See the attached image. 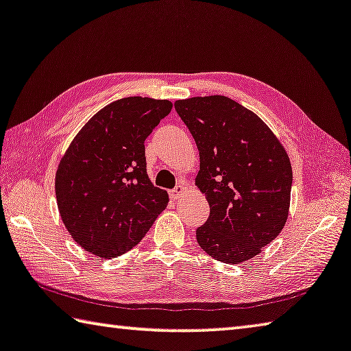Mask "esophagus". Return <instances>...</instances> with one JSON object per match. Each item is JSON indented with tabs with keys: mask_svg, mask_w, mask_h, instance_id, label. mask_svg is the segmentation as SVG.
<instances>
[{
	"mask_svg": "<svg viewBox=\"0 0 351 351\" xmlns=\"http://www.w3.org/2000/svg\"><path fill=\"white\" fill-rule=\"evenodd\" d=\"M184 193H186V187H184V184H178L175 190H171L170 195L173 199H181V197H184Z\"/></svg>",
	"mask_w": 351,
	"mask_h": 351,
	"instance_id": "1",
	"label": "esophagus"
}]
</instances>
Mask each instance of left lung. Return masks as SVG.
Masks as SVG:
<instances>
[{
    "label": "left lung",
    "instance_id": "left-lung-1",
    "mask_svg": "<svg viewBox=\"0 0 351 351\" xmlns=\"http://www.w3.org/2000/svg\"><path fill=\"white\" fill-rule=\"evenodd\" d=\"M175 109L199 150L196 186L210 206L197 244L221 263L253 258L289 216V155L263 119L222 95L180 99Z\"/></svg>",
    "mask_w": 351,
    "mask_h": 351
}]
</instances>
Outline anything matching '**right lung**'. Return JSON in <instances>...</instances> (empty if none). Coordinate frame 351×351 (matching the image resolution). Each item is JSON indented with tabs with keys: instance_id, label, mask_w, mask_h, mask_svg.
Masks as SVG:
<instances>
[{
	"instance_id": "right-lung-1",
	"label": "right lung",
	"mask_w": 351,
	"mask_h": 351,
	"mask_svg": "<svg viewBox=\"0 0 351 351\" xmlns=\"http://www.w3.org/2000/svg\"><path fill=\"white\" fill-rule=\"evenodd\" d=\"M173 104L129 97L82 127L56 170L60 215L75 242L99 258L132 250L167 207L147 175L144 143Z\"/></svg>"
}]
</instances>
